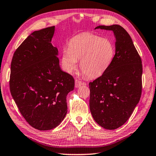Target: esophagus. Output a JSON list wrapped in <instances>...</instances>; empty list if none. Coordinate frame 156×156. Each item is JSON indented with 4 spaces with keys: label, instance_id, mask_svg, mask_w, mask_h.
<instances>
[{
    "label": "esophagus",
    "instance_id": "1",
    "mask_svg": "<svg viewBox=\"0 0 156 156\" xmlns=\"http://www.w3.org/2000/svg\"><path fill=\"white\" fill-rule=\"evenodd\" d=\"M82 82L79 80V79H76L75 80V87L78 88V87H80L81 85H82Z\"/></svg>",
    "mask_w": 156,
    "mask_h": 156
}]
</instances>
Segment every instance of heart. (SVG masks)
Returning a JSON list of instances; mask_svg holds the SVG:
<instances>
[{
    "label": "heart",
    "instance_id": "1",
    "mask_svg": "<svg viewBox=\"0 0 156 156\" xmlns=\"http://www.w3.org/2000/svg\"><path fill=\"white\" fill-rule=\"evenodd\" d=\"M115 53V46L110 39L84 32L70 40L68 49L62 52V61L66 71L71 72L80 60L82 74L88 78H95L109 68Z\"/></svg>",
    "mask_w": 156,
    "mask_h": 156
}]
</instances>
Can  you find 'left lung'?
<instances>
[{"mask_svg": "<svg viewBox=\"0 0 156 156\" xmlns=\"http://www.w3.org/2000/svg\"><path fill=\"white\" fill-rule=\"evenodd\" d=\"M99 28L114 32L115 53L106 71L89 82L90 110L101 126L114 130L129 120L141 98L142 61L130 35L122 27H96Z\"/></svg>", "mask_w": 156, "mask_h": 156, "instance_id": "1", "label": "left lung"}]
</instances>
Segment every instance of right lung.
Here are the masks:
<instances>
[{
    "label": "right lung",
    "instance_id": "1",
    "mask_svg": "<svg viewBox=\"0 0 156 156\" xmlns=\"http://www.w3.org/2000/svg\"><path fill=\"white\" fill-rule=\"evenodd\" d=\"M55 26L33 32L15 51L9 87L18 109L40 130L57 127L68 112L66 97L74 79L60 68L58 50L51 44Z\"/></svg>",
    "mask_w": 156,
    "mask_h": 156
}]
</instances>
